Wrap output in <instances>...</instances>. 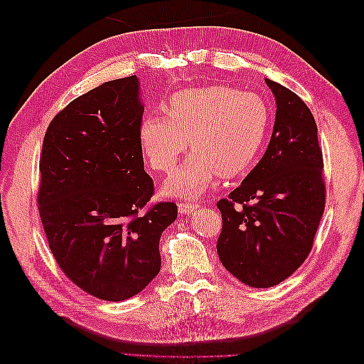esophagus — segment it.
Segmentation results:
<instances>
[{"label":"esophagus","instance_id":"esophagus-1","mask_svg":"<svg viewBox=\"0 0 364 364\" xmlns=\"http://www.w3.org/2000/svg\"><path fill=\"white\" fill-rule=\"evenodd\" d=\"M178 208H179V213L181 214H190V213L194 211V209L199 208V205L190 202V203H179Z\"/></svg>","mask_w":364,"mask_h":364}]
</instances>
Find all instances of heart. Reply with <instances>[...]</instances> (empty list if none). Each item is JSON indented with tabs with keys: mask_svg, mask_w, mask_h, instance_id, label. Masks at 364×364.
Masks as SVG:
<instances>
[{
	"mask_svg": "<svg viewBox=\"0 0 364 364\" xmlns=\"http://www.w3.org/2000/svg\"><path fill=\"white\" fill-rule=\"evenodd\" d=\"M272 112L253 92L213 85L186 87L164 105V117L141 124V147L150 167L165 173L186 150L191 155L165 182L167 194L197 197L211 186L215 174L234 179L245 174L267 139Z\"/></svg>",
	"mask_w": 364,
	"mask_h": 364,
	"instance_id": "obj_1",
	"label": "heart"
}]
</instances>
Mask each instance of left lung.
Returning <instances> with one entry per match:
<instances>
[{
	"label": "left lung",
	"instance_id": "obj_1",
	"mask_svg": "<svg viewBox=\"0 0 364 364\" xmlns=\"http://www.w3.org/2000/svg\"><path fill=\"white\" fill-rule=\"evenodd\" d=\"M277 100L270 144L238 188L220 199V261L243 284L269 289L310 255L325 211L317 126L299 95L266 79Z\"/></svg>",
	"mask_w": 364,
	"mask_h": 364
}]
</instances>
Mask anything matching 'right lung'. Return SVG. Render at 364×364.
<instances>
[{
    "label": "right lung",
    "mask_w": 364,
    "mask_h": 364,
    "mask_svg": "<svg viewBox=\"0 0 364 364\" xmlns=\"http://www.w3.org/2000/svg\"><path fill=\"white\" fill-rule=\"evenodd\" d=\"M136 75L77 97L51 119L39 159L38 209L53 257L77 287L103 301L138 294L161 269L159 240L178 217L150 203Z\"/></svg>",
    "instance_id": "right-lung-1"
}]
</instances>
